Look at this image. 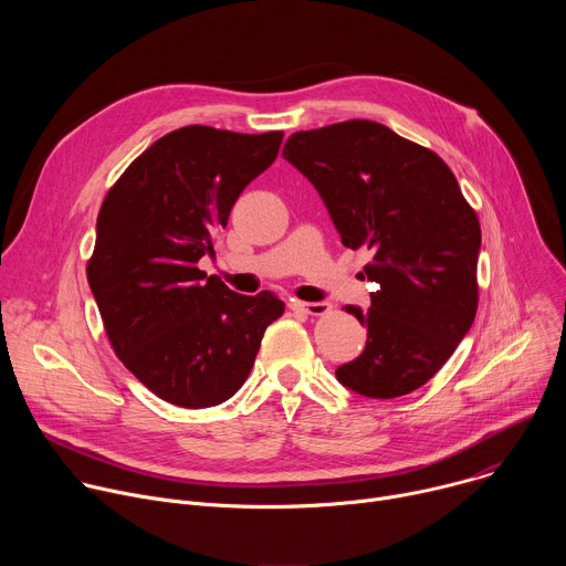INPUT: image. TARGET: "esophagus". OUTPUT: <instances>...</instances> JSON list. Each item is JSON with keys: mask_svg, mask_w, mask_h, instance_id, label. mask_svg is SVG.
<instances>
[{"mask_svg": "<svg viewBox=\"0 0 566 566\" xmlns=\"http://www.w3.org/2000/svg\"><path fill=\"white\" fill-rule=\"evenodd\" d=\"M293 311L306 313V315H325L332 306L327 302H300V300H291L289 304Z\"/></svg>", "mask_w": 566, "mask_h": 566, "instance_id": "obj_1", "label": "esophagus"}]
</instances>
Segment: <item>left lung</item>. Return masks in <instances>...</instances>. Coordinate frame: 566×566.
<instances>
[{"label": "left lung", "mask_w": 566, "mask_h": 566, "mask_svg": "<svg viewBox=\"0 0 566 566\" xmlns=\"http://www.w3.org/2000/svg\"><path fill=\"white\" fill-rule=\"evenodd\" d=\"M282 156L313 184L343 244L371 253V306H345L367 343L336 378L367 398L419 389L476 313L481 230L454 175L434 151L374 120L295 132Z\"/></svg>", "instance_id": "8db88e82"}]
</instances>
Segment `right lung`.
<instances>
[{"label":"right lung","mask_w":566,"mask_h":566,"mask_svg":"<svg viewBox=\"0 0 566 566\" xmlns=\"http://www.w3.org/2000/svg\"><path fill=\"white\" fill-rule=\"evenodd\" d=\"M280 143L282 132L175 129L134 160L101 206L87 280L105 332L123 365L172 406L228 400L284 313L271 291L241 295L197 269Z\"/></svg>","instance_id":"obj_1"}]
</instances>
